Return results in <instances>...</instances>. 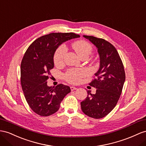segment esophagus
<instances>
[{
	"label": "esophagus",
	"instance_id": "obj_1",
	"mask_svg": "<svg viewBox=\"0 0 146 146\" xmlns=\"http://www.w3.org/2000/svg\"><path fill=\"white\" fill-rule=\"evenodd\" d=\"M70 89H71V90H72V91L76 90V89H77V88H75V87H73V86H71V87H70Z\"/></svg>",
	"mask_w": 146,
	"mask_h": 146
}]
</instances>
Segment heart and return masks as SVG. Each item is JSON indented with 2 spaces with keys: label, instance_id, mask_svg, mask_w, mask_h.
I'll use <instances>...</instances> for the list:
<instances>
[{
  "label": "heart",
  "instance_id": "b5f03b06",
  "mask_svg": "<svg viewBox=\"0 0 146 146\" xmlns=\"http://www.w3.org/2000/svg\"><path fill=\"white\" fill-rule=\"evenodd\" d=\"M73 47L78 55L82 58L88 57L92 51L91 45L83 40H77L73 44ZM65 45L62 44L55 50L54 55V62L55 65H58L63 61L66 52ZM86 72L83 69H69L64 74L65 80L72 84H76L80 81V79L85 76Z\"/></svg>",
  "mask_w": 146,
  "mask_h": 146
}]
</instances>
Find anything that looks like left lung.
Here are the masks:
<instances>
[{
  "label": "left lung",
  "instance_id": "left-lung-1",
  "mask_svg": "<svg viewBox=\"0 0 146 146\" xmlns=\"http://www.w3.org/2000/svg\"><path fill=\"white\" fill-rule=\"evenodd\" d=\"M98 48L100 68L89 84L96 88L92 94L81 102L83 113L89 117L102 118L114 109L121 94L125 81V72L121 59L115 47L106 40L92 36H83Z\"/></svg>",
  "mask_w": 146,
  "mask_h": 146
}]
</instances>
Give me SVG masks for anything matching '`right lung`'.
I'll return each instance as SVG.
<instances>
[{
	"label": "right lung",
	"mask_w": 146,
	"mask_h": 146,
	"mask_svg": "<svg viewBox=\"0 0 146 146\" xmlns=\"http://www.w3.org/2000/svg\"><path fill=\"white\" fill-rule=\"evenodd\" d=\"M80 37L73 33H52L36 39L26 51L21 63V85L31 110L42 117L57 111L69 86L59 84L48 87L47 80L54 68V55L63 42Z\"/></svg>",
	"instance_id": "obj_1"
}]
</instances>
